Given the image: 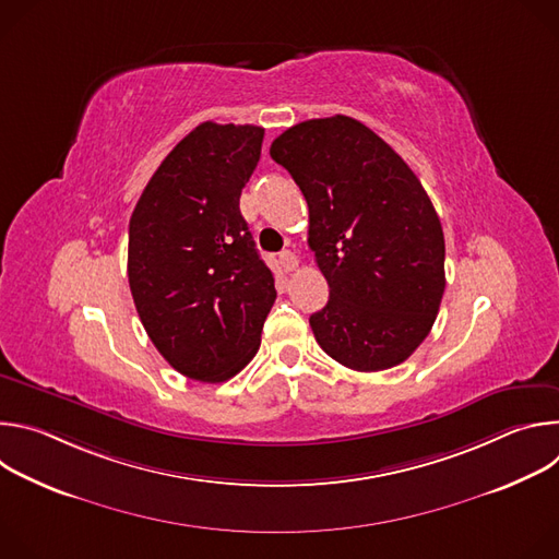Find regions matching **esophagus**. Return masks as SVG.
I'll list each match as a JSON object with an SVG mask.
<instances>
[{
	"instance_id": "obj_1",
	"label": "esophagus",
	"mask_w": 559,
	"mask_h": 559,
	"mask_svg": "<svg viewBox=\"0 0 559 559\" xmlns=\"http://www.w3.org/2000/svg\"><path fill=\"white\" fill-rule=\"evenodd\" d=\"M281 265H283V270L285 272H294L296 267H298V259H296V254L294 252H289V250H285V252H281Z\"/></svg>"
}]
</instances>
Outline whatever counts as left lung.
Listing matches in <instances>:
<instances>
[{
	"label": "left lung",
	"mask_w": 559,
	"mask_h": 559,
	"mask_svg": "<svg viewBox=\"0 0 559 559\" xmlns=\"http://www.w3.org/2000/svg\"><path fill=\"white\" fill-rule=\"evenodd\" d=\"M270 154L309 207L307 243L330 283L309 316L328 356L356 371L405 362L427 338L444 294V234L414 170L365 123L309 119Z\"/></svg>",
	"instance_id": "8db88e82"
}]
</instances>
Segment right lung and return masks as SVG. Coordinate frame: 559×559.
Instances as JSON below:
<instances>
[{"label": "right lung", "mask_w": 559, "mask_h": 559, "mask_svg": "<svg viewBox=\"0 0 559 559\" xmlns=\"http://www.w3.org/2000/svg\"><path fill=\"white\" fill-rule=\"evenodd\" d=\"M259 126L205 121L147 181L130 216L128 281L141 323L179 373L223 382L261 347L276 300L238 207L263 145Z\"/></svg>", "instance_id": "obj_1"}]
</instances>
